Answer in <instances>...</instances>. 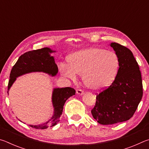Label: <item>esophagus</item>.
<instances>
[{
	"mask_svg": "<svg viewBox=\"0 0 149 149\" xmlns=\"http://www.w3.org/2000/svg\"><path fill=\"white\" fill-rule=\"evenodd\" d=\"M76 93H77V95H81L84 94V91H83L82 89H77L76 90Z\"/></svg>",
	"mask_w": 149,
	"mask_h": 149,
	"instance_id": "34e87169",
	"label": "esophagus"
}]
</instances>
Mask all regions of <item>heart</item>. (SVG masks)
Masks as SVG:
<instances>
[{"label":"heart","mask_w":149,"mask_h":149,"mask_svg":"<svg viewBox=\"0 0 149 149\" xmlns=\"http://www.w3.org/2000/svg\"><path fill=\"white\" fill-rule=\"evenodd\" d=\"M70 64L61 63L62 75L75 81L77 74L82 75L85 85L94 91L104 89L114 81L120 61L114 52L100 48H89L75 52L69 58Z\"/></svg>","instance_id":"obj_1"}]
</instances>
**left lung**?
I'll use <instances>...</instances> for the list:
<instances>
[{"instance_id": "left-lung-1", "label": "left lung", "mask_w": 149, "mask_h": 149, "mask_svg": "<svg viewBox=\"0 0 149 149\" xmlns=\"http://www.w3.org/2000/svg\"><path fill=\"white\" fill-rule=\"evenodd\" d=\"M110 47L119 58L118 74L109 87L97 95L91 110L93 118L102 125L130 120L143 97L141 71L132 52L117 42H112Z\"/></svg>"}]
</instances>
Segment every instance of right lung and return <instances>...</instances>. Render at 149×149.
I'll use <instances>...</instances> for the list:
<instances>
[{
	"label": "right lung",
	"instance_id": "1",
	"mask_svg": "<svg viewBox=\"0 0 149 149\" xmlns=\"http://www.w3.org/2000/svg\"><path fill=\"white\" fill-rule=\"evenodd\" d=\"M53 52L54 51L49 48L45 47L41 49L30 50L21 55L10 72L7 91L8 94L10 88L16 77L22 75L33 72H42L51 75L52 76L56 75L58 73V66L54 62V57L50 55V53ZM74 95H75V91L72 87L54 89L52 97L54 110L53 116L43 124L29 125V126L35 129L44 130L47 129L48 127H52L56 125L60 121L65 101L68 98Z\"/></svg>",
	"mask_w": 149,
	"mask_h": 149
}]
</instances>
